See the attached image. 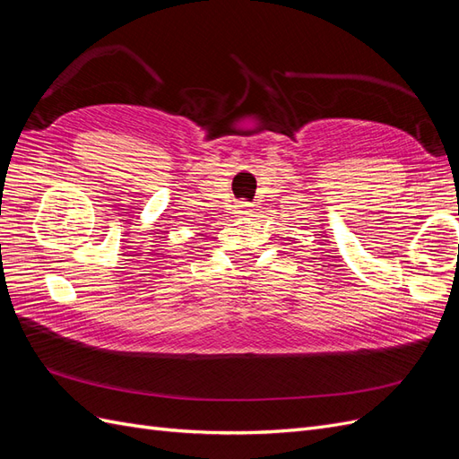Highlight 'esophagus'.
<instances>
[{
    "mask_svg": "<svg viewBox=\"0 0 459 459\" xmlns=\"http://www.w3.org/2000/svg\"><path fill=\"white\" fill-rule=\"evenodd\" d=\"M235 208H238V214H248V212H251V204H248V203H239Z\"/></svg>",
    "mask_w": 459,
    "mask_h": 459,
    "instance_id": "1",
    "label": "esophagus"
}]
</instances>
